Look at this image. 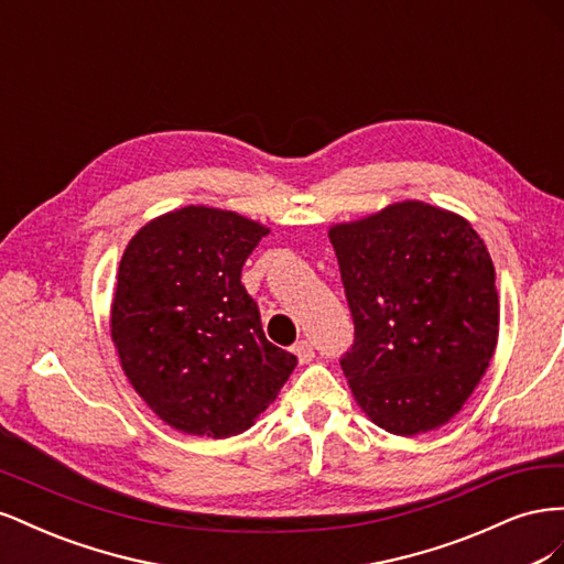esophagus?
Here are the masks:
<instances>
[{"label":"esophagus","instance_id":"34e87169","mask_svg":"<svg viewBox=\"0 0 564 564\" xmlns=\"http://www.w3.org/2000/svg\"><path fill=\"white\" fill-rule=\"evenodd\" d=\"M294 352H296V357H299V360L301 362H311L313 360V357H315V348H313V344H311V340H299V344L294 346Z\"/></svg>","mask_w":564,"mask_h":564}]
</instances>
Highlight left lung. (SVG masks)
<instances>
[{"label": "left lung", "mask_w": 564, "mask_h": 564, "mask_svg": "<svg viewBox=\"0 0 564 564\" xmlns=\"http://www.w3.org/2000/svg\"><path fill=\"white\" fill-rule=\"evenodd\" d=\"M355 324L340 369L367 416L395 435L447 423L497 348L494 263L468 220L423 202L329 230Z\"/></svg>", "instance_id": "obj_1"}]
</instances>
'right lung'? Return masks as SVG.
Masks as SVG:
<instances>
[{
    "instance_id": "1",
    "label": "right lung",
    "mask_w": 564,
    "mask_h": 564,
    "mask_svg": "<svg viewBox=\"0 0 564 564\" xmlns=\"http://www.w3.org/2000/svg\"><path fill=\"white\" fill-rule=\"evenodd\" d=\"M268 228L235 212L183 207L150 220L117 272L112 340L135 392L164 423L230 437L265 412L296 367L272 346L242 284Z\"/></svg>"
}]
</instances>
